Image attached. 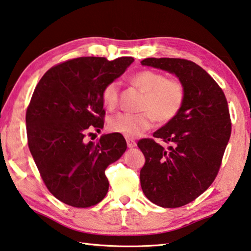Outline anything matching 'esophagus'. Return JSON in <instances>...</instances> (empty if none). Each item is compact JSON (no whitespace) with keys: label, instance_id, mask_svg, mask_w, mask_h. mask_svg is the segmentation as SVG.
I'll return each instance as SVG.
<instances>
[{"label":"esophagus","instance_id":"esophagus-1","mask_svg":"<svg viewBox=\"0 0 251 251\" xmlns=\"http://www.w3.org/2000/svg\"><path fill=\"white\" fill-rule=\"evenodd\" d=\"M126 143L127 146H128V148H134L136 147V141L131 138H126Z\"/></svg>","mask_w":251,"mask_h":251}]
</instances>
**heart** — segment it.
Wrapping results in <instances>:
<instances>
[{
  "instance_id": "b5f03b06",
  "label": "heart",
  "mask_w": 251,
  "mask_h": 251,
  "mask_svg": "<svg viewBox=\"0 0 251 251\" xmlns=\"http://www.w3.org/2000/svg\"><path fill=\"white\" fill-rule=\"evenodd\" d=\"M131 82L145 92L140 113H117L108 120V128L126 137H137L159 123L173 120L183 106L185 88L177 79H168L162 72L143 70L131 76ZM120 98V82L113 80L102 90V101L108 110H114Z\"/></svg>"
}]
</instances>
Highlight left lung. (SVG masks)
Instances as JSON below:
<instances>
[{"label":"left lung","mask_w":251,"mask_h":251,"mask_svg":"<svg viewBox=\"0 0 251 251\" xmlns=\"http://www.w3.org/2000/svg\"><path fill=\"white\" fill-rule=\"evenodd\" d=\"M141 65L175 74L185 88L179 114L153 133L169 149L151 138L137 144L146 159L140 170L146 197L161 207H180L215 180L231 133L228 104L221 86L193 61L146 58Z\"/></svg>","instance_id":"left-lung-1"}]
</instances>
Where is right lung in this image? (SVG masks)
<instances>
[{"mask_svg":"<svg viewBox=\"0 0 251 251\" xmlns=\"http://www.w3.org/2000/svg\"><path fill=\"white\" fill-rule=\"evenodd\" d=\"M134 61L80 57L53 66L43 75L26 111L31 156L49 192L74 207H90L105 198V169L127 148L121 134L85 143L90 130L104 126L102 90Z\"/></svg>","mask_w":251,"mask_h":251,"instance_id":"1","label":"right lung"}]
</instances>
